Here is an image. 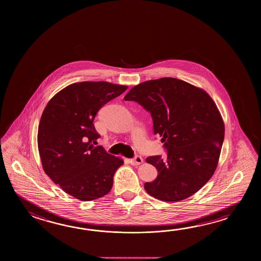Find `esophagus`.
<instances>
[{
	"mask_svg": "<svg viewBox=\"0 0 261 261\" xmlns=\"http://www.w3.org/2000/svg\"><path fill=\"white\" fill-rule=\"evenodd\" d=\"M129 161H130V163H132L133 165H140V164H142V163L144 162V160H143L142 156L136 155L134 159H132Z\"/></svg>",
	"mask_w": 261,
	"mask_h": 261,
	"instance_id": "obj_1",
	"label": "esophagus"
}]
</instances>
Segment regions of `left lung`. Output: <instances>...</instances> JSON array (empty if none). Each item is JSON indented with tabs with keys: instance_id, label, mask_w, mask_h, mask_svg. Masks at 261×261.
I'll return each mask as SVG.
<instances>
[{
	"instance_id": "1",
	"label": "left lung",
	"mask_w": 261,
	"mask_h": 261,
	"mask_svg": "<svg viewBox=\"0 0 261 261\" xmlns=\"http://www.w3.org/2000/svg\"><path fill=\"white\" fill-rule=\"evenodd\" d=\"M150 112L154 133L161 137L166 159L146 162L158 176L144 184L158 200L176 202L199 191L216 172L225 125L216 102L204 89L177 78L163 77L133 87L124 97Z\"/></svg>"
}]
</instances>
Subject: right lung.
Segmentation results:
<instances>
[{
	"label": "right lung",
	"instance_id": "add662e5",
	"mask_svg": "<svg viewBox=\"0 0 261 261\" xmlns=\"http://www.w3.org/2000/svg\"><path fill=\"white\" fill-rule=\"evenodd\" d=\"M127 86L79 82L67 86L47 102L40 119L37 143L44 172L75 199L89 201L110 192L120 158L94 146L100 135L93 120L100 107Z\"/></svg>",
	"mask_w": 261,
	"mask_h": 261
}]
</instances>
